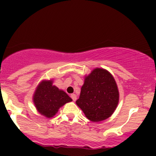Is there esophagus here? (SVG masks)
Returning <instances> with one entry per match:
<instances>
[{"instance_id":"esophagus-1","label":"esophagus","mask_w":156,"mask_h":156,"mask_svg":"<svg viewBox=\"0 0 156 156\" xmlns=\"http://www.w3.org/2000/svg\"><path fill=\"white\" fill-rule=\"evenodd\" d=\"M71 97H72V100H73V101H75V100H77V97H76V95H75V94H71Z\"/></svg>"}]
</instances>
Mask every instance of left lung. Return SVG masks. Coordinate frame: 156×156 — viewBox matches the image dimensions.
Here are the masks:
<instances>
[{
    "mask_svg": "<svg viewBox=\"0 0 156 156\" xmlns=\"http://www.w3.org/2000/svg\"><path fill=\"white\" fill-rule=\"evenodd\" d=\"M119 102V91L114 77L106 69L96 68L84 76L77 106L87 119L99 122L114 113Z\"/></svg>",
    "mask_w": 156,
    "mask_h": 156,
    "instance_id": "obj_1",
    "label": "left lung"
}]
</instances>
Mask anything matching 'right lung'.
<instances>
[{"mask_svg":"<svg viewBox=\"0 0 156 156\" xmlns=\"http://www.w3.org/2000/svg\"><path fill=\"white\" fill-rule=\"evenodd\" d=\"M53 79L42 80L32 97L37 111L48 119L53 117L66 103L72 101L65 91L53 85Z\"/></svg>","mask_w":156,"mask_h":156,"instance_id":"add662e5","label":"right lung"}]
</instances>
